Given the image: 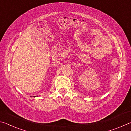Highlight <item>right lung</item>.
<instances>
[{
    "label": "right lung",
    "mask_w": 131,
    "mask_h": 131,
    "mask_svg": "<svg viewBox=\"0 0 131 131\" xmlns=\"http://www.w3.org/2000/svg\"><path fill=\"white\" fill-rule=\"evenodd\" d=\"M33 97H36V96H33Z\"/></svg>",
    "instance_id": "right-lung-1"
}]
</instances>
